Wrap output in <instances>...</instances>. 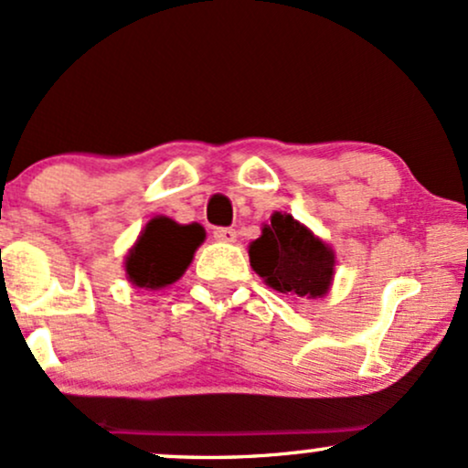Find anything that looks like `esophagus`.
<instances>
[{
	"label": "esophagus",
	"mask_w": 468,
	"mask_h": 468,
	"mask_svg": "<svg viewBox=\"0 0 468 468\" xmlns=\"http://www.w3.org/2000/svg\"><path fill=\"white\" fill-rule=\"evenodd\" d=\"M213 238L218 241H224V244H233L238 239V233H235V229H216L213 230Z\"/></svg>",
	"instance_id": "34e87169"
}]
</instances>
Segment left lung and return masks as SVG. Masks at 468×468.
<instances>
[{
	"label": "left lung",
	"mask_w": 468,
	"mask_h": 468,
	"mask_svg": "<svg viewBox=\"0 0 468 468\" xmlns=\"http://www.w3.org/2000/svg\"><path fill=\"white\" fill-rule=\"evenodd\" d=\"M252 271L268 288L302 299H321L335 283L336 255L332 246L286 211H275L261 224V235L249 244Z\"/></svg>",
	"instance_id": "1"
}]
</instances>
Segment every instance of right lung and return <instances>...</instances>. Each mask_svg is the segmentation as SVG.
<instances>
[{"label":"right lung","instance_id":"add662e5","mask_svg":"<svg viewBox=\"0 0 468 468\" xmlns=\"http://www.w3.org/2000/svg\"><path fill=\"white\" fill-rule=\"evenodd\" d=\"M204 238L207 230L202 224H178L166 216H154L122 261L127 282L143 290L171 286L191 266Z\"/></svg>","mask_w":468,"mask_h":468}]
</instances>
